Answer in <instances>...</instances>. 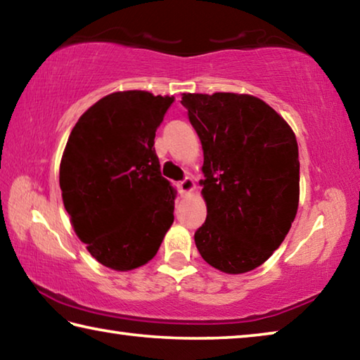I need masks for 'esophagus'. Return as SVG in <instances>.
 Instances as JSON below:
<instances>
[{
	"instance_id": "obj_1",
	"label": "esophagus",
	"mask_w": 360,
	"mask_h": 360,
	"mask_svg": "<svg viewBox=\"0 0 360 360\" xmlns=\"http://www.w3.org/2000/svg\"><path fill=\"white\" fill-rule=\"evenodd\" d=\"M195 188V182L192 178H184L178 182V191L179 193H188Z\"/></svg>"
}]
</instances>
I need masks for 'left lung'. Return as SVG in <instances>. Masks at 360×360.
Listing matches in <instances>:
<instances>
[{"mask_svg": "<svg viewBox=\"0 0 360 360\" xmlns=\"http://www.w3.org/2000/svg\"><path fill=\"white\" fill-rule=\"evenodd\" d=\"M202 141L205 224L195 245L211 266L230 275L264 264L294 222L300 162L294 131L251 95L184 94Z\"/></svg>", "mask_w": 360, "mask_h": 360, "instance_id": "obj_1", "label": "left lung"}]
</instances>
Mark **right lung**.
<instances>
[{"label":"right lung","instance_id":"obj_1","mask_svg":"<svg viewBox=\"0 0 360 360\" xmlns=\"http://www.w3.org/2000/svg\"><path fill=\"white\" fill-rule=\"evenodd\" d=\"M173 101L141 90L111 94L81 115L66 143L65 210L89 252L112 270L148 264L174 221L176 191L154 149Z\"/></svg>","mask_w":360,"mask_h":360}]
</instances>
